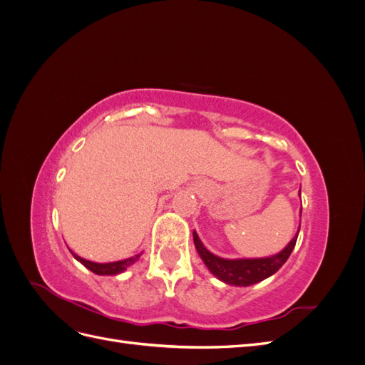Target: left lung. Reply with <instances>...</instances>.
<instances>
[{
  "label": "left lung",
  "mask_w": 365,
  "mask_h": 365,
  "mask_svg": "<svg viewBox=\"0 0 365 365\" xmlns=\"http://www.w3.org/2000/svg\"><path fill=\"white\" fill-rule=\"evenodd\" d=\"M298 233H300V227H298L297 235L289 244L286 245V248H283L279 254L262 259H222L219 256H215L213 252H210L204 247L200 236L196 235V231H193V242L197 254H200V257L205 263V267L210 269V272L216 275L220 282L233 286H251L254 283H259L264 279H268L269 275L275 274L283 267L295 247Z\"/></svg>",
  "instance_id": "left-lung-1"
}]
</instances>
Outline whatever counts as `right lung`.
<instances>
[{
  "instance_id": "1",
  "label": "right lung",
  "mask_w": 365,
  "mask_h": 365,
  "mask_svg": "<svg viewBox=\"0 0 365 365\" xmlns=\"http://www.w3.org/2000/svg\"><path fill=\"white\" fill-rule=\"evenodd\" d=\"M70 251H71V250H70ZM71 254H73L74 259H76L77 262H81L85 268L93 271V272L97 274V275H117V274H120V272L126 271V268H129L132 263H135V262L138 260V257L141 256V254H137V256L125 259V260L111 262V263H96V262H91V260H86V259L79 257V256H77V254H74L73 251H71Z\"/></svg>"
}]
</instances>
